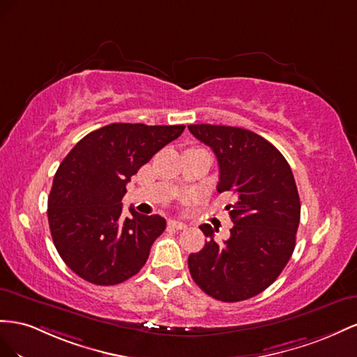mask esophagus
<instances>
[{"label": "esophagus", "mask_w": 357, "mask_h": 357, "mask_svg": "<svg viewBox=\"0 0 357 357\" xmlns=\"http://www.w3.org/2000/svg\"><path fill=\"white\" fill-rule=\"evenodd\" d=\"M169 226L173 227V229H176V230H184V229L188 227L184 221H179V220H170Z\"/></svg>", "instance_id": "obj_1"}]
</instances>
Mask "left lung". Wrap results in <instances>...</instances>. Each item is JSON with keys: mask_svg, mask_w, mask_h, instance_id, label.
Masks as SVG:
<instances>
[{"mask_svg": "<svg viewBox=\"0 0 357 357\" xmlns=\"http://www.w3.org/2000/svg\"><path fill=\"white\" fill-rule=\"evenodd\" d=\"M191 135L218 160V192H230V238L213 239L188 257L197 286L213 299L239 302L266 290L289 263L301 220V202L287 160L266 139L245 128L196 124Z\"/></svg>", "mask_w": 357, "mask_h": 357, "instance_id": "left-lung-1", "label": "left lung"}]
</instances>
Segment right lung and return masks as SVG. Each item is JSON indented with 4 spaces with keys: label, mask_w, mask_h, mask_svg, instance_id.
<instances>
[{
    "label": "right lung",
    "mask_w": 357,
    "mask_h": 357,
    "mask_svg": "<svg viewBox=\"0 0 357 357\" xmlns=\"http://www.w3.org/2000/svg\"><path fill=\"white\" fill-rule=\"evenodd\" d=\"M184 128L115 122L91 131L61 162L47 220L58 254L80 278L115 286L144 268L166 220L133 206L124 217L121 200L131 176Z\"/></svg>",
    "instance_id": "1"
}]
</instances>
